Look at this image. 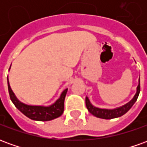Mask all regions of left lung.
<instances>
[{
	"mask_svg": "<svg viewBox=\"0 0 147 147\" xmlns=\"http://www.w3.org/2000/svg\"><path fill=\"white\" fill-rule=\"evenodd\" d=\"M139 92H140V79L139 80V85L137 86V91H136V95L134 96L132 100L130 101L128 103H127L126 105H123L121 107H119V108L114 109H99L91 105V103L90 102L88 98L86 97V106L88 111L92 115H94V117L102 118V119H106V120L113 119V118H117V117H120L121 116H123V114L126 113L131 108V106L135 104V102H136V100L139 97Z\"/></svg>",
	"mask_w": 147,
	"mask_h": 147,
	"instance_id": "1",
	"label": "left lung"
}]
</instances>
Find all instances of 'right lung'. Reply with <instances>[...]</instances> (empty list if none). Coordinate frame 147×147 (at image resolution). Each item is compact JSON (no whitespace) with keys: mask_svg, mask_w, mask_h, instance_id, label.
Wrapping results in <instances>:
<instances>
[{"mask_svg":"<svg viewBox=\"0 0 147 147\" xmlns=\"http://www.w3.org/2000/svg\"><path fill=\"white\" fill-rule=\"evenodd\" d=\"M8 87L9 96L12 103L22 113L31 120H38V121H48L61 117L64 113V99L67 94V89H65L62 92L60 98L57 99L54 104L46 107V106H38V105H28L20 102L17 98L15 96L13 91L11 90L8 82Z\"/></svg>","mask_w":147,"mask_h":147,"instance_id":"obj_1","label":"right lung"}]
</instances>
